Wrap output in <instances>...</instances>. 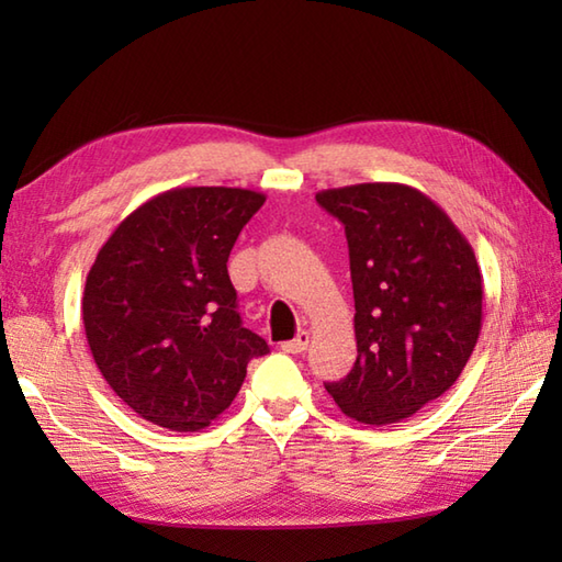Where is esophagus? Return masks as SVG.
<instances>
[{
  "label": "esophagus",
  "mask_w": 562,
  "mask_h": 562,
  "mask_svg": "<svg viewBox=\"0 0 562 562\" xmlns=\"http://www.w3.org/2000/svg\"><path fill=\"white\" fill-rule=\"evenodd\" d=\"M308 340H312V333L300 330V333H296L294 340L282 342V350L290 352V355H302L308 348Z\"/></svg>",
  "instance_id": "1"
}]
</instances>
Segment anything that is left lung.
<instances>
[{"mask_svg": "<svg viewBox=\"0 0 562 562\" xmlns=\"http://www.w3.org/2000/svg\"><path fill=\"white\" fill-rule=\"evenodd\" d=\"M316 202L345 226L355 294L357 360L326 391L357 423H398L449 391L479 342V260L417 188L357 183Z\"/></svg>", "mask_w": 562, "mask_h": 562, "instance_id": "obj_1", "label": "left lung"}]
</instances>
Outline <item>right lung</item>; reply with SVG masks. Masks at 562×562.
I'll return each mask as SVG.
<instances>
[{
    "instance_id": "right-lung-1",
    "label": "right lung",
    "mask_w": 562,
    "mask_h": 562,
    "mask_svg": "<svg viewBox=\"0 0 562 562\" xmlns=\"http://www.w3.org/2000/svg\"><path fill=\"white\" fill-rule=\"evenodd\" d=\"M266 195L173 188L115 226L87 274L83 330L103 379L145 420L195 432L236 398L268 342L244 328L226 270Z\"/></svg>"
}]
</instances>
